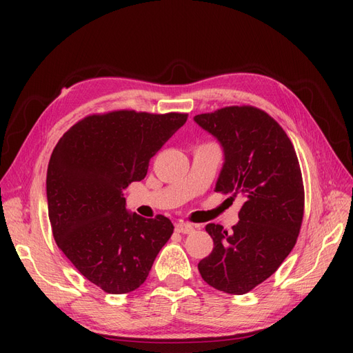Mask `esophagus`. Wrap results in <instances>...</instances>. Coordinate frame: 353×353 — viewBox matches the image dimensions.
Segmentation results:
<instances>
[{"mask_svg":"<svg viewBox=\"0 0 353 353\" xmlns=\"http://www.w3.org/2000/svg\"><path fill=\"white\" fill-rule=\"evenodd\" d=\"M175 231L181 232V234H190L194 231V227L190 225V223H185V222H178L175 225Z\"/></svg>","mask_w":353,"mask_h":353,"instance_id":"1","label":"esophagus"}]
</instances>
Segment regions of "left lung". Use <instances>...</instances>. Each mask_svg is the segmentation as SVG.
Instances as JSON below:
<instances>
[{
  "label": "left lung",
  "instance_id": "obj_1",
  "mask_svg": "<svg viewBox=\"0 0 353 353\" xmlns=\"http://www.w3.org/2000/svg\"><path fill=\"white\" fill-rule=\"evenodd\" d=\"M194 121L223 147L215 190L243 199L232 231L206 225L213 249L199 272L219 292L244 294L270 279L294 248L305 209L301 165L279 122L253 105H230Z\"/></svg>",
  "mask_w": 353,
  "mask_h": 353
}]
</instances>
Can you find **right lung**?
Masks as SVG:
<instances>
[{
  "instance_id": "right-lung-1",
  "label": "right lung",
  "mask_w": 353,
  "mask_h": 353,
  "mask_svg": "<svg viewBox=\"0 0 353 353\" xmlns=\"http://www.w3.org/2000/svg\"><path fill=\"white\" fill-rule=\"evenodd\" d=\"M187 113L114 110L90 114L63 134L47 170L48 218L60 250L85 279L112 294L137 290L174 232L166 216L126 212L123 190Z\"/></svg>"
}]
</instances>
